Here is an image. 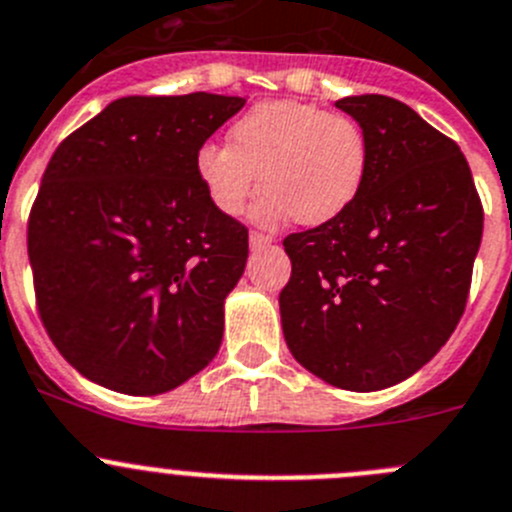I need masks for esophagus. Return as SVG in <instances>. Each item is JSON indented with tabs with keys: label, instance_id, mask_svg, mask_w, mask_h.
<instances>
[{
	"label": "esophagus",
	"instance_id": "esophagus-1",
	"mask_svg": "<svg viewBox=\"0 0 512 512\" xmlns=\"http://www.w3.org/2000/svg\"><path fill=\"white\" fill-rule=\"evenodd\" d=\"M267 245H272V237L262 232H250V250H262Z\"/></svg>",
	"mask_w": 512,
	"mask_h": 512
}]
</instances>
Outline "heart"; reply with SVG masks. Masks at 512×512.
Listing matches in <instances>:
<instances>
[{
	"mask_svg": "<svg viewBox=\"0 0 512 512\" xmlns=\"http://www.w3.org/2000/svg\"><path fill=\"white\" fill-rule=\"evenodd\" d=\"M257 222L290 217L321 227L346 214L369 174L364 128L343 113H328L300 100L252 105L229 128V143H204L197 176L209 202L227 217H240L260 189Z\"/></svg>",
	"mask_w": 512,
	"mask_h": 512,
	"instance_id": "1",
	"label": "heart"
}]
</instances>
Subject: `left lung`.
Here are the masks:
<instances>
[{"mask_svg":"<svg viewBox=\"0 0 512 512\" xmlns=\"http://www.w3.org/2000/svg\"><path fill=\"white\" fill-rule=\"evenodd\" d=\"M338 108L369 141L366 184L346 214L285 237V343L348 391L417 374L457 328L482 240V204L460 146L386 95Z\"/></svg>","mask_w":512,"mask_h":512,"instance_id":"1","label":"left lung"}]
</instances>
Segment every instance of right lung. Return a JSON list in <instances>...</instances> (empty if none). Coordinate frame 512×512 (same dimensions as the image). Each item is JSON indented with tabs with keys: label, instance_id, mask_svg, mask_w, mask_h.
<instances>
[{
	"label": "right lung",
	"instance_id": "add662e5",
	"mask_svg": "<svg viewBox=\"0 0 512 512\" xmlns=\"http://www.w3.org/2000/svg\"><path fill=\"white\" fill-rule=\"evenodd\" d=\"M240 95H126L57 146L30 214L37 308L85 379L128 396L209 366L247 229L209 202L197 151Z\"/></svg>",
	"mask_w": 512,
	"mask_h": 512
}]
</instances>
